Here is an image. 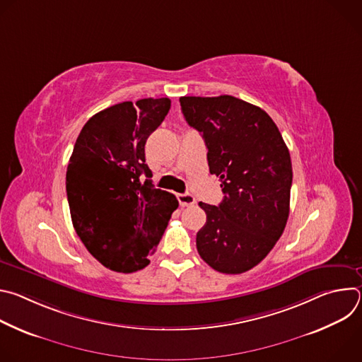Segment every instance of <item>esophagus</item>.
Instances as JSON below:
<instances>
[{"mask_svg": "<svg viewBox=\"0 0 362 362\" xmlns=\"http://www.w3.org/2000/svg\"><path fill=\"white\" fill-rule=\"evenodd\" d=\"M177 200H179L180 206H183V208H185V206H193L196 203L194 196L190 194V193H179Z\"/></svg>", "mask_w": 362, "mask_h": 362, "instance_id": "1", "label": "esophagus"}]
</instances>
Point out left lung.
Here are the masks:
<instances>
[{"mask_svg":"<svg viewBox=\"0 0 362 362\" xmlns=\"http://www.w3.org/2000/svg\"><path fill=\"white\" fill-rule=\"evenodd\" d=\"M187 124L202 133L212 175L225 193L218 206L200 202L206 223L196 235L202 259L222 274L259 264L289 216L292 163L274 120L233 95L180 97Z\"/></svg>","mask_w":362,"mask_h":362,"instance_id":"8db88e82","label":"left lung"}]
</instances>
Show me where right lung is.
Wrapping results in <instances>:
<instances>
[{
	"instance_id": "obj_1",
	"label": "right lung",
	"mask_w": 362,
	"mask_h": 362,
	"mask_svg": "<svg viewBox=\"0 0 362 362\" xmlns=\"http://www.w3.org/2000/svg\"><path fill=\"white\" fill-rule=\"evenodd\" d=\"M170 110V100L123 101L88 119L67 166L73 226L87 250L115 272L148 265L179 202L154 189L144 144ZM144 174L148 179L141 182Z\"/></svg>"
}]
</instances>
